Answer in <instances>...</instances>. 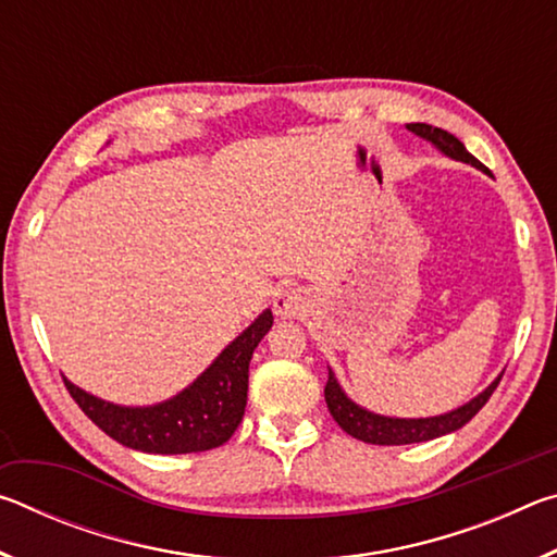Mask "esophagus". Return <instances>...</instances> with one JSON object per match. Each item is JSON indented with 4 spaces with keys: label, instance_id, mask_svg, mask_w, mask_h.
Instances as JSON below:
<instances>
[{
    "label": "esophagus",
    "instance_id": "1",
    "mask_svg": "<svg viewBox=\"0 0 557 557\" xmlns=\"http://www.w3.org/2000/svg\"><path fill=\"white\" fill-rule=\"evenodd\" d=\"M272 307H275V314L280 319H292L305 309V297H301V292L295 287L280 289L275 295V301H272Z\"/></svg>",
    "mask_w": 557,
    "mask_h": 557
}]
</instances>
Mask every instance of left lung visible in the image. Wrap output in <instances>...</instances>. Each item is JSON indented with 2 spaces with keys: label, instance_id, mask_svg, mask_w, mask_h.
I'll list each match as a JSON object with an SVG mask.
<instances>
[{
  "label": "left lung",
  "instance_id": "left-lung-1",
  "mask_svg": "<svg viewBox=\"0 0 557 557\" xmlns=\"http://www.w3.org/2000/svg\"><path fill=\"white\" fill-rule=\"evenodd\" d=\"M405 127H408L412 135L428 139L430 145H435L445 157L471 164L474 169H479V172L492 176V172H488V169L479 162L474 154H469L467 147L461 145L455 135H449L447 129L425 125V122H410V125ZM502 375L504 373H498L496 381L488 383L476 398L459 405L457 410L435 414V418H388V414L366 410L348 398L342 385H338L332 369H329L324 398H326L329 412H332V418L338 422V428H342L346 435H351L361 442H369V445H412V442H428L465 428L467 422L484 408L486 400L492 398V393L496 391Z\"/></svg>",
  "mask_w": 557,
  "mask_h": 557
}]
</instances>
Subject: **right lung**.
I'll list each match as a JSON object with an SVG mask.
<instances>
[{"instance_id":"obj_1","label":"right lung","mask_w":557,"mask_h":557,"mask_svg":"<svg viewBox=\"0 0 557 557\" xmlns=\"http://www.w3.org/2000/svg\"><path fill=\"white\" fill-rule=\"evenodd\" d=\"M272 312L256 322L215 356V361L174 398L154 405H117L86 393L63 379L78 408L96 425L129 449L147 455H191L221 447L238 430L248 403L250 358L270 332Z\"/></svg>"}]
</instances>
